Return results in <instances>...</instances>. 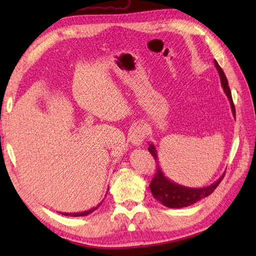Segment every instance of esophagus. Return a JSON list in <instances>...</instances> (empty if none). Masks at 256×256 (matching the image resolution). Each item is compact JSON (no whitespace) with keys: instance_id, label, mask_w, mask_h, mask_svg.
I'll return each mask as SVG.
<instances>
[{"instance_id":"1","label":"esophagus","mask_w":256,"mask_h":256,"mask_svg":"<svg viewBox=\"0 0 256 256\" xmlns=\"http://www.w3.org/2000/svg\"><path fill=\"white\" fill-rule=\"evenodd\" d=\"M146 135H148V130H146L144 125L140 124V125H138V126H135L133 128V131L131 132V136H130V140H131L133 145L140 146L145 140Z\"/></svg>"}]
</instances>
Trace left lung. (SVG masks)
Returning <instances> with one entry per match:
<instances>
[{"mask_svg":"<svg viewBox=\"0 0 256 256\" xmlns=\"http://www.w3.org/2000/svg\"><path fill=\"white\" fill-rule=\"evenodd\" d=\"M214 62L216 69L218 70L220 81H221V86L222 89H224V94H226L228 99H229L232 114L233 116L236 118V108H234V104H233L231 91L229 88V84H228L226 77L224 72V70L221 69V67L219 66V64L216 62V59L214 60ZM148 143H150V148H148L150 153L153 154L156 162H158V156H157V150L155 148V145L152 142H148ZM224 177V174L218 179V180H216L214 184H211L206 187L192 188V187L182 186V184H179L175 182L170 180V178L165 176V174L162 170L160 166L157 165V170L155 172L153 180H152L150 184V188L155 199L158 200L162 204L168 206V208H184V206H192L194 202H197V201L208 197V196L214 192V189L218 187V184L221 182L222 178Z\"/></svg>","mask_w":256,"mask_h":256,"instance_id":"obj_1","label":"left lung"}]
</instances>
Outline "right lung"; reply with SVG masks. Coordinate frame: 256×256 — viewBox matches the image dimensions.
I'll return each mask as SVG.
<instances>
[{"label":"right lung","instance_id":"obj_1","mask_svg":"<svg viewBox=\"0 0 256 256\" xmlns=\"http://www.w3.org/2000/svg\"><path fill=\"white\" fill-rule=\"evenodd\" d=\"M102 202H103V200L101 201L100 204H98V206H94V208H91V209L86 210V211H82V212H74V214H69V212H59V214H62V216H88V214H92V212H94V211H96V210L98 208H99V206L102 204Z\"/></svg>","mask_w":256,"mask_h":256}]
</instances>
